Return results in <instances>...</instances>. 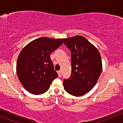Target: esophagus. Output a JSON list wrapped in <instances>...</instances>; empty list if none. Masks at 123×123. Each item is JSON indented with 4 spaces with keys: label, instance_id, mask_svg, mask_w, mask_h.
I'll return each instance as SVG.
<instances>
[{
    "label": "esophagus",
    "instance_id": "34e87169",
    "mask_svg": "<svg viewBox=\"0 0 123 123\" xmlns=\"http://www.w3.org/2000/svg\"><path fill=\"white\" fill-rule=\"evenodd\" d=\"M58 76L59 77H61V75H62V71L61 70H59V71H58Z\"/></svg>",
    "mask_w": 123,
    "mask_h": 123
}]
</instances>
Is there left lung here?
I'll return each mask as SVG.
<instances>
[{
	"label": "left lung",
	"instance_id": "obj_1",
	"mask_svg": "<svg viewBox=\"0 0 123 123\" xmlns=\"http://www.w3.org/2000/svg\"><path fill=\"white\" fill-rule=\"evenodd\" d=\"M71 51L72 73L63 80L65 91L79 97L88 92L95 85L102 69L101 54L98 49L83 36L63 39Z\"/></svg>",
	"mask_w": 123,
	"mask_h": 123
}]
</instances>
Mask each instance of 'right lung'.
I'll return each instance as SVG.
<instances>
[{
    "label": "right lung",
    "mask_w": 123,
    "mask_h": 123,
    "mask_svg": "<svg viewBox=\"0 0 123 123\" xmlns=\"http://www.w3.org/2000/svg\"><path fill=\"white\" fill-rule=\"evenodd\" d=\"M62 43V39L40 37L28 43L21 51L17 62V73L28 92L35 95L43 94L58 77L50 55Z\"/></svg>",
    "instance_id": "right-lung-1"
}]
</instances>
